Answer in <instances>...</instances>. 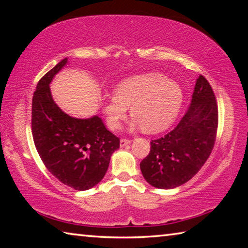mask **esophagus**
<instances>
[{
    "instance_id": "esophagus-1",
    "label": "esophagus",
    "mask_w": 248,
    "mask_h": 248,
    "mask_svg": "<svg viewBox=\"0 0 248 248\" xmlns=\"http://www.w3.org/2000/svg\"><path fill=\"white\" fill-rule=\"evenodd\" d=\"M130 143H131V140H128V139H121L120 140V146H121V148H124V146L128 145Z\"/></svg>"
}]
</instances>
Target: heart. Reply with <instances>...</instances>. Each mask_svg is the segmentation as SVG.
I'll list each match as a JSON object with an SVG mask.
<instances>
[{
  "label": "heart",
  "instance_id": "b5f03b06",
  "mask_svg": "<svg viewBox=\"0 0 248 248\" xmlns=\"http://www.w3.org/2000/svg\"><path fill=\"white\" fill-rule=\"evenodd\" d=\"M183 103V90L174 79L156 72L129 77L115 89V95H105L102 108L107 125L119 129L128 112L133 119L131 127L148 133L164 131L177 117Z\"/></svg>",
  "mask_w": 248,
  "mask_h": 248
}]
</instances>
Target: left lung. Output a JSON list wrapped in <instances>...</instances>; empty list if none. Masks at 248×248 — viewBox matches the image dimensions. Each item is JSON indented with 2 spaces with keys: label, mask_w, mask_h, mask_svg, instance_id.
<instances>
[{
  "label": "left lung",
  "mask_w": 248,
  "mask_h": 248,
  "mask_svg": "<svg viewBox=\"0 0 248 248\" xmlns=\"http://www.w3.org/2000/svg\"><path fill=\"white\" fill-rule=\"evenodd\" d=\"M217 129V105L209 82L196 79L191 103L174 130L152 140L140 163L144 179L159 189H173L191 179L211 154Z\"/></svg>",
  "instance_id": "obj_1"
}]
</instances>
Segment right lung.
Instances as JSON below:
<instances>
[{
	"label": "right lung",
	"instance_id": "add662e5",
	"mask_svg": "<svg viewBox=\"0 0 248 248\" xmlns=\"http://www.w3.org/2000/svg\"><path fill=\"white\" fill-rule=\"evenodd\" d=\"M68 63L64 58L37 84L31 106L32 138L54 177L75 190H87L104 178L120 141L98 116L74 118L54 102L49 85Z\"/></svg>",
	"mask_w": 248,
	"mask_h": 248
}]
</instances>
